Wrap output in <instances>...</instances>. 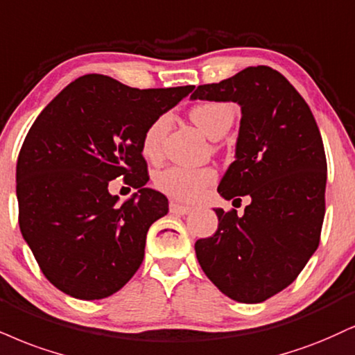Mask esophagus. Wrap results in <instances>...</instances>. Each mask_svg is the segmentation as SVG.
Listing matches in <instances>:
<instances>
[{
    "instance_id": "1",
    "label": "esophagus",
    "mask_w": 355,
    "mask_h": 355,
    "mask_svg": "<svg viewBox=\"0 0 355 355\" xmlns=\"http://www.w3.org/2000/svg\"><path fill=\"white\" fill-rule=\"evenodd\" d=\"M191 210L190 207H185V205H180L177 202H172L170 203V213H173V215H187Z\"/></svg>"
}]
</instances>
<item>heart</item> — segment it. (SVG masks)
<instances>
[{
    "label": "heart",
    "instance_id": "heart-1",
    "mask_svg": "<svg viewBox=\"0 0 355 355\" xmlns=\"http://www.w3.org/2000/svg\"><path fill=\"white\" fill-rule=\"evenodd\" d=\"M190 117L205 135L210 137L211 140H218L232 127L234 109L232 104H226V102H203L190 110ZM168 123L170 117L164 114L147 127L142 139V152L147 159H157L160 155ZM213 180H215V172L211 168L172 166L157 175L155 183L159 190L166 195L175 196L183 202H193Z\"/></svg>",
    "mask_w": 355,
    "mask_h": 355
}]
</instances>
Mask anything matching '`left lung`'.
I'll return each mask as SVG.
<instances>
[{
  "mask_svg": "<svg viewBox=\"0 0 355 355\" xmlns=\"http://www.w3.org/2000/svg\"><path fill=\"white\" fill-rule=\"evenodd\" d=\"M190 99L240 105L234 162L218 193L251 200L243 215L213 208L218 230L195 243L196 259L225 296L263 302L288 288L319 246L327 180L321 132L301 94L268 66L198 85Z\"/></svg>",
  "mask_w": 355,
  "mask_h": 355,
  "instance_id": "8db88e82",
  "label": "left lung"
}]
</instances>
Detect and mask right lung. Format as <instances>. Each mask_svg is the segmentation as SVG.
Here are the masks:
<instances>
[{
	"label": "right lung",
	"mask_w": 355,
	"mask_h": 355,
	"mask_svg": "<svg viewBox=\"0 0 355 355\" xmlns=\"http://www.w3.org/2000/svg\"><path fill=\"white\" fill-rule=\"evenodd\" d=\"M191 91L85 74L37 115L16 165L19 230L59 291L104 300L140 268L148 228L168 213L166 196L145 187L144 134ZM117 176L137 190L125 202L108 191Z\"/></svg>",
	"instance_id": "1"
}]
</instances>
